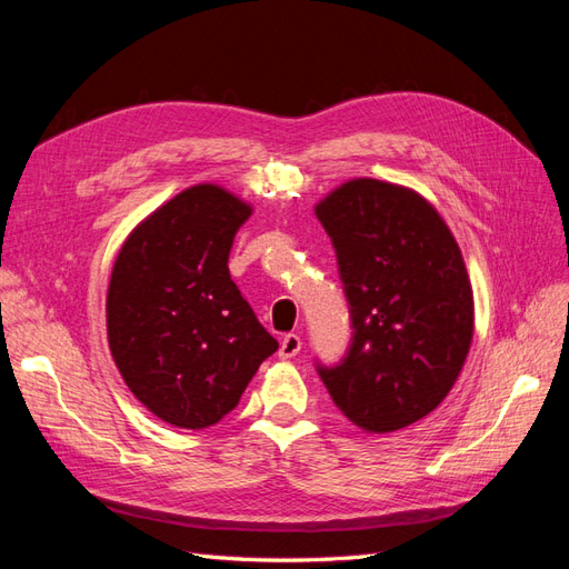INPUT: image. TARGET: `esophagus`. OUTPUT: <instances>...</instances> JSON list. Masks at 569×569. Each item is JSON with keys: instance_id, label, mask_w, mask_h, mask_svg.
I'll return each instance as SVG.
<instances>
[{"instance_id": "34e87169", "label": "esophagus", "mask_w": 569, "mask_h": 569, "mask_svg": "<svg viewBox=\"0 0 569 569\" xmlns=\"http://www.w3.org/2000/svg\"><path fill=\"white\" fill-rule=\"evenodd\" d=\"M301 351V337L299 335H284L280 343V358H295Z\"/></svg>"}]
</instances>
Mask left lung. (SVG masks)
<instances>
[{
    "label": "left lung",
    "mask_w": 569,
    "mask_h": 569,
    "mask_svg": "<svg viewBox=\"0 0 569 569\" xmlns=\"http://www.w3.org/2000/svg\"><path fill=\"white\" fill-rule=\"evenodd\" d=\"M316 216L353 327L347 356L318 375L353 425L396 432L449 396L468 358L475 303L462 253L435 206L391 182H343Z\"/></svg>",
    "instance_id": "1"
}]
</instances>
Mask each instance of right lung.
Returning a JSON list of instances; mask_svg holds the SVG:
<instances>
[{
    "label": "right lung",
    "mask_w": 569,
    "mask_h": 569,
    "mask_svg": "<svg viewBox=\"0 0 569 569\" xmlns=\"http://www.w3.org/2000/svg\"><path fill=\"white\" fill-rule=\"evenodd\" d=\"M249 216L228 189L194 184L144 218L113 263L111 356L137 401L168 425H216L278 351L228 268Z\"/></svg>",
    "instance_id": "right-lung-1"
}]
</instances>
